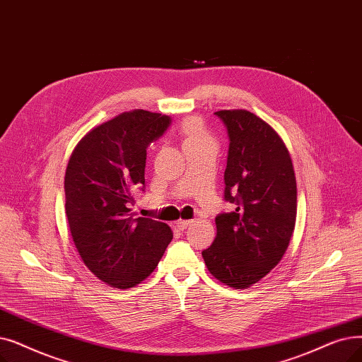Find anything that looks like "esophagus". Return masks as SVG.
<instances>
[{"mask_svg": "<svg viewBox=\"0 0 362 362\" xmlns=\"http://www.w3.org/2000/svg\"><path fill=\"white\" fill-rule=\"evenodd\" d=\"M194 223V220H177L176 222V226H177V229H180V230H183V229H186L187 226H191Z\"/></svg>", "mask_w": 362, "mask_h": 362, "instance_id": "esophagus-1", "label": "esophagus"}]
</instances>
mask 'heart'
Listing matches in <instances>:
<instances>
[{
  "instance_id": "b5f03b06",
  "label": "heart",
  "mask_w": 362,
  "mask_h": 362,
  "mask_svg": "<svg viewBox=\"0 0 362 362\" xmlns=\"http://www.w3.org/2000/svg\"><path fill=\"white\" fill-rule=\"evenodd\" d=\"M182 134L185 139V145L186 144H204V142H213L211 136L207 133L204 124L197 119H187L183 125H182Z\"/></svg>"
}]
</instances>
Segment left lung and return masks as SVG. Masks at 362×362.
Listing matches in <instances>:
<instances>
[{
	"label": "left lung",
	"instance_id": "left-lung-1",
	"mask_svg": "<svg viewBox=\"0 0 362 362\" xmlns=\"http://www.w3.org/2000/svg\"><path fill=\"white\" fill-rule=\"evenodd\" d=\"M214 114L229 136L225 199L235 210L216 217V238L202 257L214 278L243 290L268 275L288 248L296 176L286 144L268 122L245 109Z\"/></svg>",
	"mask_w": 362,
	"mask_h": 362
}]
</instances>
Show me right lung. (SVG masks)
<instances>
[{
	"label": "right lung",
	"instance_id": "1",
	"mask_svg": "<svg viewBox=\"0 0 362 362\" xmlns=\"http://www.w3.org/2000/svg\"><path fill=\"white\" fill-rule=\"evenodd\" d=\"M167 115L134 109L90 130L72 151L65 210L84 264L115 288H132L158 266L173 240L168 225L132 213L145 187L146 148L164 134Z\"/></svg>",
	"mask_w": 362,
	"mask_h": 362
}]
</instances>
